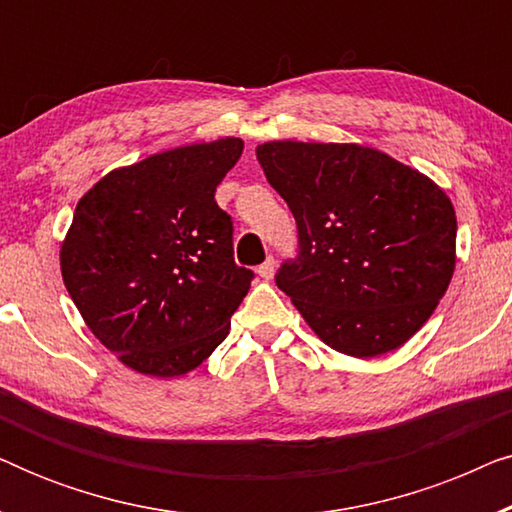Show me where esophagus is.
<instances>
[{"label":"esophagus","instance_id":"obj_1","mask_svg":"<svg viewBox=\"0 0 512 512\" xmlns=\"http://www.w3.org/2000/svg\"><path fill=\"white\" fill-rule=\"evenodd\" d=\"M256 272H258V277H261V279H272V275H275V258H272V256L265 258V261L258 265Z\"/></svg>","mask_w":512,"mask_h":512}]
</instances>
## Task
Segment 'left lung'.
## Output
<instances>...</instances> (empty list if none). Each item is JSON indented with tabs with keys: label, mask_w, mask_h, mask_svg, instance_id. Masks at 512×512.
Here are the masks:
<instances>
[{
	"label": "left lung",
	"mask_w": 512,
	"mask_h": 512,
	"mask_svg": "<svg viewBox=\"0 0 512 512\" xmlns=\"http://www.w3.org/2000/svg\"><path fill=\"white\" fill-rule=\"evenodd\" d=\"M298 226L275 282L335 352L370 359L422 328L450 286L457 216L426 174L359 144L256 146Z\"/></svg>",
	"instance_id": "left-lung-1"
}]
</instances>
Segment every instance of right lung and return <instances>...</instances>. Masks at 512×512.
I'll use <instances>...</instances> for the list:
<instances>
[{"label":"right lung","mask_w":512,"mask_h":512,"mask_svg":"<svg viewBox=\"0 0 512 512\" xmlns=\"http://www.w3.org/2000/svg\"><path fill=\"white\" fill-rule=\"evenodd\" d=\"M237 137L179 146L102 177L76 205L60 270L86 326L151 377L198 368L226 340L254 272L233 258V221L214 193Z\"/></svg>","instance_id":"right-lung-1"}]
</instances>
